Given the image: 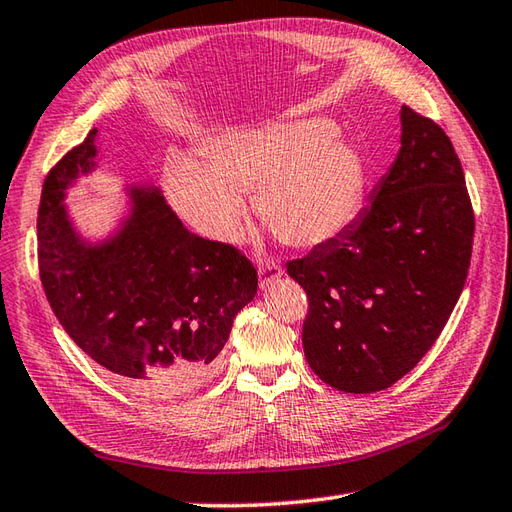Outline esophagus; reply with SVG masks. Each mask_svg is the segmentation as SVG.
Masks as SVG:
<instances>
[{
    "label": "esophagus",
    "mask_w": 512,
    "mask_h": 512,
    "mask_svg": "<svg viewBox=\"0 0 512 512\" xmlns=\"http://www.w3.org/2000/svg\"><path fill=\"white\" fill-rule=\"evenodd\" d=\"M283 275V268L275 261H261L259 264V288L268 290Z\"/></svg>",
    "instance_id": "1"
}]
</instances>
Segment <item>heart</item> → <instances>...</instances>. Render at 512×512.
I'll list each match as a JSON object with an SVG mask.
<instances>
[{
	"instance_id": "b5f03b06",
	"label": "heart",
	"mask_w": 512,
	"mask_h": 512,
	"mask_svg": "<svg viewBox=\"0 0 512 512\" xmlns=\"http://www.w3.org/2000/svg\"><path fill=\"white\" fill-rule=\"evenodd\" d=\"M336 135V124L318 117L233 130L209 148V163L170 165V198L202 235L233 244L248 213L244 192H257V216L283 242L323 246L358 218L366 185L360 152Z\"/></svg>"
}]
</instances>
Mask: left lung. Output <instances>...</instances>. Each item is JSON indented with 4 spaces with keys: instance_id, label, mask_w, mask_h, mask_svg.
Segmentation results:
<instances>
[{
    "instance_id": "obj_1",
    "label": "left lung",
    "mask_w": 512,
    "mask_h": 512,
    "mask_svg": "<svg viewBox=\"0 0 512 512\" xmlns=\"http://www.w3.org/2000/svg\"><path fill=\"white\" fill-rule=\"evenodd\" d=\"M401 148L336 240L288 261L307 294V364L336 390L377 392L419 364L465 288L473 207L445 130L401 109Z\"/></svg>"
}]
</instances>
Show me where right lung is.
Returning <instances> with one entry per match:
<instances>
[{"instance_id": "1", "label": "right lung", "mask_w": 512, "mask_h": 512, "mask_svg": "<svg viewBox=\"0 0 512 512\" xmlns=\"http://www.w3.org/2000/svg\"><path fill=\"white\" fill-rule=\"evenodd\" d=\"M95 133L47 172L39 205V275L58 323L117 382L170 399L205 384L233 318L257 294V270L231 244L189 231L154 187H133V211L91 246L63 207L87 174Z\"/></svg>"}]
</instances>
